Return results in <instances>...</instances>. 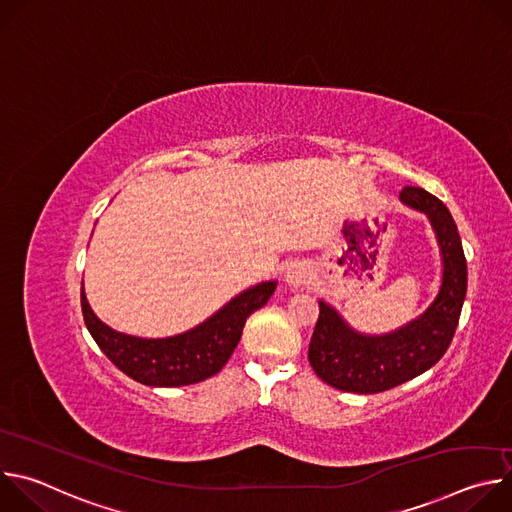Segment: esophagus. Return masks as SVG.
<instances>
[{
    "mask_svg": "<svg viewBox=\"0 0 512 512\" xmlns=\"http://www.w3.org/2000/svg\"><path fill=\"white\" fill-rule=\"evenodd\" d=\"M310 279V269L306 263H291L285 271V281L291 285V287H304Z\"/></svg>",
    "mask_w": 512,
    "mask_h": 512,
    "instance_id": "1",
    "label": "esophagus"
}]
</instances>
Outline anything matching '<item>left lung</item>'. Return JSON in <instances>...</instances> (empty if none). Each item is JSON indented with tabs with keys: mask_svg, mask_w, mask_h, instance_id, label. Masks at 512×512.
<instances>
[{
	"mask_svg": "<svg viewBox=\"0 0 512 512\" xmlns=\"http://www.w3.org/2000/svg\"><path fill=\"white\" fill-rule=\"evenodd\" d=\"M399 196L423 210L435 229L444 257L440 294L421 318L387 336L356 334L320 302L308 358L314 373L338 391L373 395L415 379L446 354L460 320L468 269L454 218L440 198L423 188L405 186Z\"/></svg>",
	"mask_w": 512,
	"mask_h": 512,
	"instance_id": "obj_1",
	"label": "left lung"
}]
</instances>
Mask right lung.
Here are the masks:
<instances>
[{
    "instance_id": "obj_1",
    "label": "right lung",
    "mask_w": 512,
    "mask_h": 512,
    "mask_svg": "<svg viewBox=\"0 0 512 512\" xmlns=\"http://www.w3.org/2000/svg\"><path fill=\"white\" fill-rule=\"evenodd\" d=\"M273 291V281L255 285L204 324L164 340H145L111 330L93 314L83 287L81 306L91 336L121 373L148 387H182L200 383L225 367L241 340L247 318L267 304Z\"/></svg>"
}]
</instances>
